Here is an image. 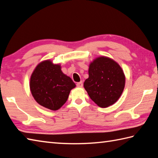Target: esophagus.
<instances>
[{"instance_id":"obj_1","label":"esophagus","mask_w":158,"mask_h":158,"mask_svg":"<svg viewBox=\"0 0 158 158\" xmlns=\"http://www.w3.org/2000/svg\"><path fill=\"white\" fill-rule=\"evenodd\" d=\"M83 85V83L82 81H80L77 83V86L79 87V88H82Z\"/></svg>"}]
</instances>
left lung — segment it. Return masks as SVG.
<instances>
[{
    "mask_svg": "<svg viewBox=\"0 0 158 158\" xmlns=\"http://www.w3.org/2000/svg\"><path fill=\"white\" fill-rule=\"evenodd\" d=\"M89 77L83 86L89 96L101 108L115 103L123 91L126 77L122 67L106 56H99L90 62Z\"/></svg>",
    "mask_w": 158,
    "mask_h": 158,
    "instance_id": "8db88e82",
    "label": "left lung"
}]
</instances>
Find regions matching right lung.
<instances>
[{
	"label": "right lung",
	"instance_id": "add662e5",
	"mask_svg": "<svg viewBox=\"0 0 158 158\" xmlns=\"http://www.w3.org/2000/svg\"><path fill=\"white\" fill-rule=\"evenodd\" d=\"M75 87L71 78L62 71L61 65L51 60L39 62L30 79V89L36 102L52 110L64 105L70 90Z\"/></svg>",
	"mask_w": 158,
	"mask_h": 158
}]
</instances>
